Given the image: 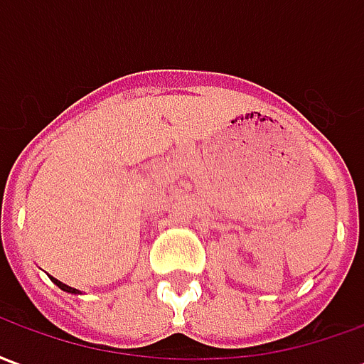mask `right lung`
Instances as JSON below:
<instances>
[{"label":"right lung","mask_w":364,"mask_h":364,"mask_svg":"<svg viewBox=\"0 0 364 364\" xmlns=\"http://www.w3.org/2000/svg\"><path fill=\"white\" fill-rule=\"evenodd\" d=\"M52 282L56 284V287H60V289L64 290V292H70V294H82V290L77 289H72V287H68V284H64V282H60L58 279H54V277H50Z\"/></svg>","instance_id":"obj_1"}]
</instances>
